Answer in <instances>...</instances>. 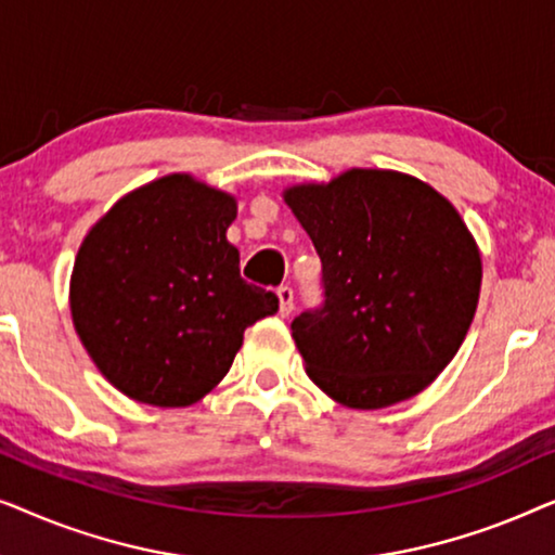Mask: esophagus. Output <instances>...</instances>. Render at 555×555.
<instances>
[{
  "instance_id": "1",
  "label": "esophagus",
  "mask_w": 555,
  "mask_h": 555,
  "mask_svg": "<svg viewBox=\"0 0 555 555\" xmlns=\"http://www.w3.org/2000/svg\"><path fill=\"white\" fill-rule=\"evenodd\" d=\"M278 300H280V315H291L293 313V287L280 285L278 287Z\"/></svg>"
}]
</instances>
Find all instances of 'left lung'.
<instances>
[{
	"label": "left lung",
	"mask_w": 555,
	"mask_h": 555,
	"mask_svg": "<svg viewBox=\"0 0 555 555\" xmlns=\"http://www.w3.org/2000/svg\"><path fill=\"white\" fill-rule=\"evenodd\" d=\"M283 199L323 262V308L293 321L310 382L361 412L427 389L480 300V247L460 211L391 169H348Z\"/></svg>",
	"instance_id": "obj_1"
}]
</instances>
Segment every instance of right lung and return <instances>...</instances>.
I'll use <instances>...</instances> for the list:
<instances>
[{
    "mask_svg": "<svg viewBox=\"0 0 555 555\" xmlns=\"http://www.w3.org/2000/svg\"><path fill=\"white\" fill-rule=\"evenodd\" d=\"M237 196L169 173L120 196L75 255L70 315L98 371L128 399L177 409L230 371L278 295L240 278L227 240Z\"/></svg>",
    "mask_w": 555,
    "mask_h": 555,
    "instance_id": "add662e5",
    "label": "right lung"
}]
</instances>
